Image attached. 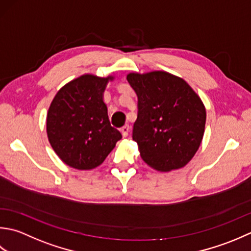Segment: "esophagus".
Segmentation results:
<instances>
[{"mask_svg":"<svg viewBox=\"0 0 251 251\" xmlns=\"http://www.w3.org/2000/svg\"><path fill=\"white\" fill-rule=\"evenodd\" d=\"M129 130H130L129 125H126V126H122L121 129H120V131H121V133H122V136L126 137V136L129 135Z\"/></svg>","mask_w":251,"mask_h":251,"instance_id":"1","label":"esophagus"}]
</instances>
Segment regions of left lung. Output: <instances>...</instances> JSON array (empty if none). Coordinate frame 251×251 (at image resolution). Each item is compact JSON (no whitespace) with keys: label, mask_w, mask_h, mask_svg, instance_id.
Here are the masks:
<instances>
[{"label":"left lung","mask_w":251,"mask_h":251,"mask_svg":"<svg viewBox=\"0 0 251 251\" xmlns=\"http://www.w3.org/2000/svg\"><path fill=\"white\" fill-rule=\"evenodd\" d=\"M127 82L137 95V119L132 137L142 159L158 171L184 167L201 145L206 109L183 79L165 71L130 74Z\"/></svg>","instance_id":"1"}]
</instances>
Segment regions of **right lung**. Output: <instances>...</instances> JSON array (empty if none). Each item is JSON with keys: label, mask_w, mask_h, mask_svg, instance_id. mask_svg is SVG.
<instances>
[{"label": "right lung", "mask_w": 251, "mask_h": 251, "mask_svg": "<svg viewBox=\"0 0 251 251\" xmlns=\"http://www.w3.org/2000/svg\"><path fill=\"white\" fill-rule=\"evenodd\" d=\"M108 78L84 75L61 88L50 106L47 131L56 154L66 165L90 170L103 162L121 140L111 126L103 93Z\"/></svg>", "instance_id": "add662e5"}]
</instances>
